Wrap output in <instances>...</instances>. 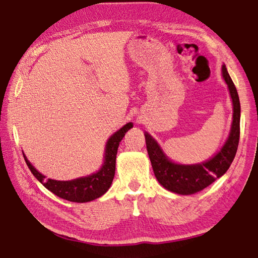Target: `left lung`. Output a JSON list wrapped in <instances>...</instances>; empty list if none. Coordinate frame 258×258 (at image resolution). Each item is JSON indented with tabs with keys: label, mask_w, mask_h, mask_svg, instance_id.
Returning a JSON list of instances; mask_svg holds the SVG:
<instances>
[{
	"label": "left lung",
	"mask_w": 258,
	"mask_h": 258,
	"mask_svg": "<svg viewBox=\"0 0 258 258\" xmlns=\"http://www.w3.org/2000/svg\"><path fill=\"white\" fill-rule=\"evenodd\" d=\"M222 74L232 99L233 120L226 144L212 159L199 165H176L168 160L157 142L145 133V143L154 176L168 190L184 195L202 190L221 177L235 159L240 138V101L237 89L224 65L222 67Z\"/></svg>",
	"instance_id": "left-lung-1"
}]
</instances>
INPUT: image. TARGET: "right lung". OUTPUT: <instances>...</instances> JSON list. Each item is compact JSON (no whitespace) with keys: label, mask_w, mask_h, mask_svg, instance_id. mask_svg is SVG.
Segmentation results:
<instances>
[{"label":"right lung","mask_w":258,"mask_h":258,"mask_svg":"<svg viewBox=\"0 0 258 258\" xmlns=\"http://www.w3.org/2000/svg\"><path fill=\"white\" fill-rule=\"evenodd\" d=\"M133 127L132 123L126 124L119 131L111 135L106 145V154H105V162L101 169L96 172V174L90 175L88 177L78 178L74 180L68 181H59L54 179H45V176L41 175L40 172L37 171L31 163L27 160L25 154V160L27 166L29 167L30 171L32 172L37 179L43 184L46 188L50 190L51 193L58 196L60 199H64L70 202L84 203L90 202V201L96 200L104 195L113 182L115 176V167H116V154L118 150L119 142L124 138L125 133L130 128Z\"/></svg>","instance_id":"1"}]
</instances>
